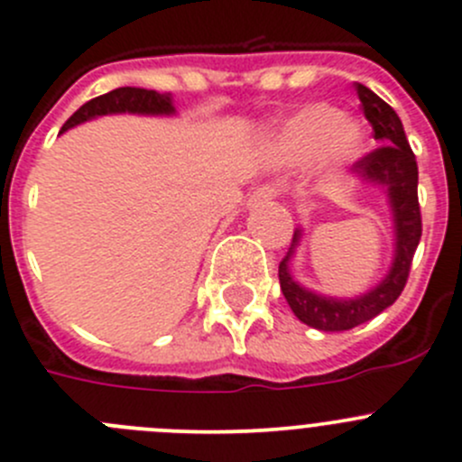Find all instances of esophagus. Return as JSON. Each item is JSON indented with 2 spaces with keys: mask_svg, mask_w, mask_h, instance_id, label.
Segmentation results:
<instances>
[{
  "mask_svg": "<svg viewBox=\"0 0 462 462\" xmlns=\"http://www.w3.org/2000/svg\"><path fill=\"white\" fill-rule=\"evenodd\" d=\"M275 196H278V189L271 187V184H266V187L255 189V191H253V196H251V200H248V202H251L253 207H257V205H262V202L273 200Z\"/></svg>",
  "mask_w": 462,
  "mask_h": 462,
  "instance_id": "1",
  "label": "esophagus"
}]
</instances>
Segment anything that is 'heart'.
<instances>
[{
	"mask_svg": "<svg viewBox=\"0 0 462 462\" xmlns=\"http://www.w3.org/2000/svg\"><path fill=\"white\" fill-rule=\"evenodd\" d=\"M365 148V129L330 105H308L296 111L273 136L275 159L284 166H308L319 159L326 171H342Z\"/></svg>",
	"mask_w": 462,
	"mask_h": 462,
	"instance_id": "1",
	"label": "heart"
}]
</instances>
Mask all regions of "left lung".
<instances>
[{"mask_svg": "<svg viewBox=\"0 0 462 462\" xmlns=\"http://www.w3.org/2000/svg\"><path fill=\"white\" fill-rule=\"evenodd\" d=\"M357 97L365 118L372 123L374 139L378 141V148L356 162V172L365 182H372L383 187L387 193V200L394 217V235L396 248L394 260L385 278L367 294L356 296V299H333V296H321L305 290L291 278L290 260L294 255V248L300 241V230L294 232L290 253L282 257L278 266L280 290L290 303L291 312L308 323L310 328L323 330V333H339V330H351L369 319L378 317L383 310L390 308L401 296L411 273L412 255L421 239V211L420 198H417V162L408 145L406 132L396 111L381 100L367 86L356 84Z\"/></svg>", "mask_w": 462, "mask_h": 462, "instance_id": "1", "label": "left lung"}]
</instances>
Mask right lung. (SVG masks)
I'll return each mask as SVG.
<instances>
[{
  "instance_id": "right-lung-1",
  "label": "right lung",
  "mask_w": 462,
  "mask_h": 462,
  "mask_svg": "<svg viewBox=\"0 0 462 462\" xmlns=\"http://www.w3.org/2000/svg\"><path fill=\"white\" fill-rule=\"evenodd\" d=\"M106 114H145V116H171L175 114L171 95L157 93V90L148 88H132V86H123L111 93L93 97L90 102L81 105L70 118L66 120L61 132L75 127V125L86 123L90 118Z\"/></svg>"
}]
</instances>
